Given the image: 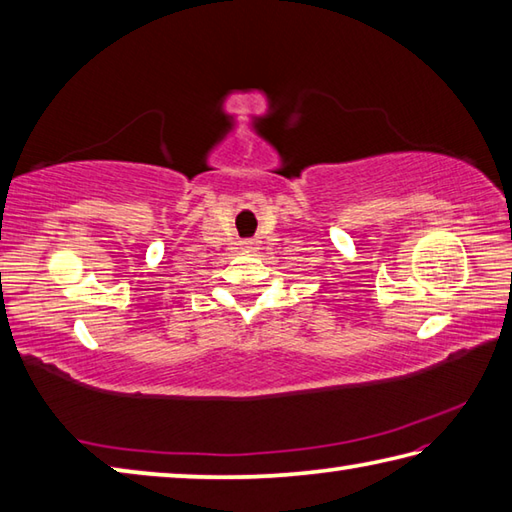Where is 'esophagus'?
I'll return each mask as SVG.
<instances>
[{"instance_id":"esophagus-1","label":"esophagus","mask_w":512,"mask_h":512,"mask_svg":"<svg viewBox=\"0 0 512 512\" xmlns=\"http://www.w3.org/2000/svg\"><path fill=\"white\" fill-rule=\"evenodd\" d=\"M257 244H259L257 239H250V242H244V248H246V250H255Z\"/></svg>"}]
</instances>
